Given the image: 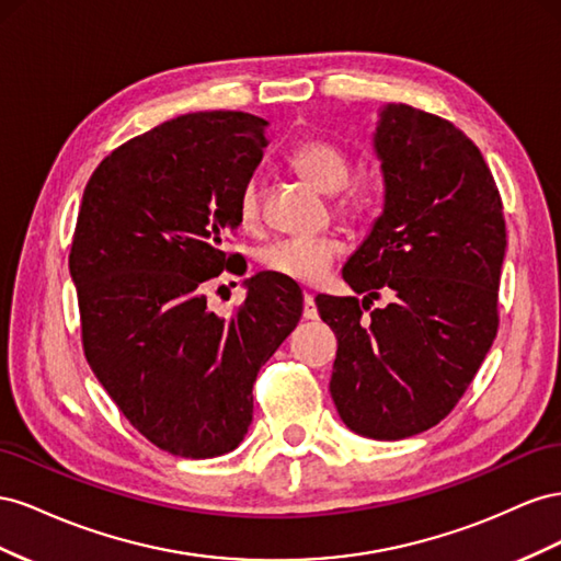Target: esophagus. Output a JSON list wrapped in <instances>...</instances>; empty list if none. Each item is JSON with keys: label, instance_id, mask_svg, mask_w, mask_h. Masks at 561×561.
Instances as JSON below:
<instances>
[{"label": "esophagus", "instance_id": "34e87169", "mask_svg": "<svg viewBox=\"0 0 561 561\" xmlns=\"http://www.w3.org/2000/svg\"><path fill=\"white\" fill-rule=\"evenodd\" d=\"M302 317L306 319H319V312H317V306H314V296L310 291H306V296H302Z\"/></svg>", "mask_w": 561, "mask_h": 561}]
</instances>
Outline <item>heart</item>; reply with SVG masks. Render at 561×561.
Instances as JSON below:
<instances>
[{
  "label": "heart",
  "instance_id": "obj_1",
  "mask_svg": "<svg viewBox=\"0 0 561 561\" xmlns=\"http://www.w3.org/2000/svg\"><path fill=\"white\" fill-rule=\"evenodd\" d=\"M291 167L308 179L314 187L322 192H335L333 209L341 216H359L369 206V190L362 185H347L350 179V157L333 140L312 138L300 142L291 152ZM239 222L247 230H255L261 226V185L255 179H249L237 199ZM343 253V242L333 234L322 237H286L267 244L259 261L261 265L296 284L314 286L322 282L335 259Z\"/></svg>",
  "mask_w": 561,
  "mask_h": 561
}]
</instances>
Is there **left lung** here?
Segmentation results:
<instances>
[{
  "mask_svg": "<svg viewBox=\"0 0 561 561\" xmlns=\"http://www.w3.org/2000/svg\"><path fill=\"white\" fill-rule=\"evenodd\" d=\"M376 150L386 209L343 267L366 298L317 296V310L339 339L329 388L343 423L392 442L444 421L477 376L507 239L484 157L449 119L388 105ZM382 288L393 302L371 311Z\"/></svg>",
  "mask_w": 561,
  "mask_h": 561,
  "instance_id": "1",
  "label": "left lung"
}]
</instances>
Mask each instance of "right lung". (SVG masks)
Segmentation results:
<instances>
[{"mask_svg":"<svg viewBox=\"0 0 561 561\" xmlns=\"http://www.w3.org/2000/svg\"><path fill=\"white\" fill-rule=\"evenodd\" d=\"M267 122L192 112L126 140L91 173L70 247L84 355L142 437L181 458H214L244 439L253 382L302 312L277 275L249 279L222 319L204 284L234 253L239 190L261 164Z\"/></svg>","mask_w":561,"mask_h":561,"instance_id":"right-lung-1","label":"right lung"}]
</instances>
